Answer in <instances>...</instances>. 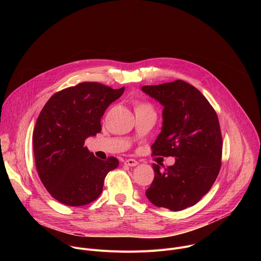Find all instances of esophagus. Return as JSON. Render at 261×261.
Listing matches in <instances>:
<instances>
[{
	"instance_id": "obj_1",
	"label": "esophagus",
	"mask_w": 261,
	"mask_h": 261,
	"mask_svg": "<svg viewBox=\"0 0 261 261\" xmlns=\"http://www.w3.org/2000/svg\"><path fill=\"white\" fill-rule=\"evenodd\" d=\"M137 164H138V162H137L136 160H134V159H128V160L125 161V165H128V166H130V167H134V166H136Z\"/></svg>"
}]
</instances>
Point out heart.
Segmentation results:
<instances>
[{"label":"heart","mask_w":261,"mask_h":261,"mask_svg":"<svg viewBox=\"0 0 261 261\" xmlns=\"http://www.w3.org/2000/svg\"><path fill=\"white\" fill-rule=\"evenodd\" d=\"M137 109H152V108L150 105H147V104L138 103V104H136V107H135V110H137Z\"/></svg>","instance_id":"b5f03b06"}]
</instances>
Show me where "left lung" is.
Instances as JSON below:
<instances>
[{"label": "left lung", "mask_w": 261, "mask_h": 261, "mask_svg": "<svg viewBox=\"0 0 261 261\" xmlns=\"http://www.w3.org/2000/svg\"><path fill=\"white\" fill-rule=\"evenodd\" d=\"M141 91L163 106L153 155L175 158L164 170L153 164L155 177L145 195L154 205L173 212L192 206L210 191L221 167L216 111L196 88L182 81L143 86Z\"/></svg>", "instance_id": "8db88e82"}]
</instances>
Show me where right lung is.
Segmentation results:
<instances>
[{
    "instance_id": "1",
    "label": "right lung",
    "mask_w": 261,
    "mask_h": 261,
    "mask_svg": "<svg viewBox=\"0 0 261 261\" xmlns=\"http://www.w3.org/2000/svg\"><path fill=\"white\" fill-rule=\"evenodd\" d=\"M125 88L82 83L53 95L37 119L33 145L36 168L49 194L69 206L99 197L106 174L119 160H100L84 145L101 131V118Z\"/></svg>"
}]
</instances>
